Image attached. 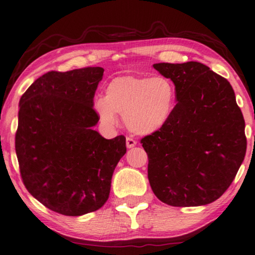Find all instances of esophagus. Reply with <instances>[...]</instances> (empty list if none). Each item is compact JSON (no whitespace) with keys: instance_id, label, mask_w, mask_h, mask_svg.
I'll return each instance as SVG.
<instances>
[{"instance_id":"34e87169","label":"esophagus","mask_w":255,"mask_h":255,"mask_svg":"<svg viewBox=\"0 0 255 255\" xmlns=\"http://www.w3.org/2000/svg\"><path fill=\"white\" fill-rule=\"evenodd\" d=\"M135 144H136L135 140H133L132 137H127V146L128 149L133 148V146H135Z\"/></svg>"}]
</instances>
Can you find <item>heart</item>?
Instances as JSON below:
<instances>
[{
  "label": "heart",
  "mask_w": 255,
  "mask_h": 255,
  "mask_svg": "<svg viewBox=\"0 0 255 255\" xmlns=\"http://www.w3.org/2000/svg\"><path fill=\"white\" fill-rule=\"evenodd\" d=\"M176 102V89L163 76H120L105 88V97L94 102V111L106 127L118 124V114L128 131L148 135L159 131L170 119Z\"/></svg>",
  "instance_id": "b5f03b06"
}]
</instances>
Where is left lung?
Wrapping results in <instances>:
<instances>
[{
	"label": "left lung",
	"instance_id": "1",
	"mask_svg": "<svg viewBox=\"0 0 255 255\" xmlns=\"http://www.w3.org/2000/svg\"><path fill=\"white\" fill-rule=\"evenodd\" d=\"M153 68L175 84L178 103L167 124L141 140L151 188L170 206L211 204L231 186L247 152L233 88L197 61Z\"/></svg>",
	"mask_w": 255,
	"mask_h": 255
}]
</instances>
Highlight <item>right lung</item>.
<instances>
[{
	"instance_id": "obj_1",
	"label": "right lung",
	"mask_w": 255,
	"mask_h": 255,
	"mask_svg": "<svg viewBox=\"0 0 255 255\" xmlns=\"http://www.w3.org/2000/svg\"><path fill=\"white\" fill-rule=\"evenodd\" d=\"M103 73L102 67L49 71L21 96L15 152L22 180L35 199L61 215L100 209L127 153L124 135L107 140L93 130Z\"/></svg>"
}]
</instances>
